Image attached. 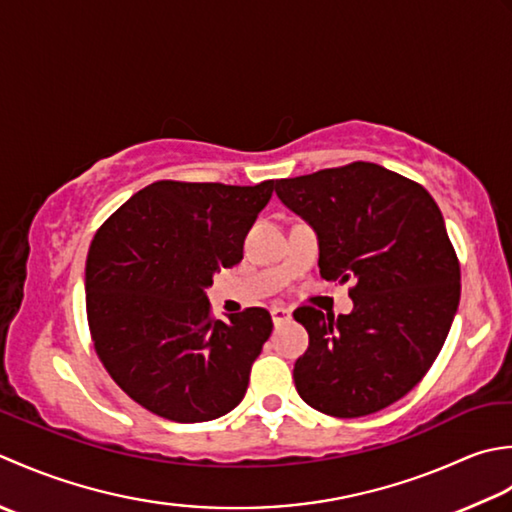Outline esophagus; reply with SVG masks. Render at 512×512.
<instances>
[{
	"label": "esophagus",
	"mask_w": 512,
	"mask_h": 512,
	"mask_svg": "<svg viewBox=\"0 0 512 512\" xmlns=\"http://www.w3.org/2000/svg\"><path fill=\"white\" fill-rule=\"evenodd\" d=\"M291 318V309L283 307V305H274L271 307V320H274V325H280V322H287Z\"/></svg>",
	"instance_id": "1"
}]
</instances>
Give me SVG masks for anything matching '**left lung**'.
<instances>
[{
  "label": "left lung",
  "mask_w": 512,
  "mask_h": 512,
  "mask_svg": "<svg viewBox=\"0 0 512 512\" xmlns=\"http://www.w3.org/2000/svg\"><path fill=\"white\" fill-rule=\"evenodd\" d=\"M276 194L318 236L325 280L351 283L353 311L298 307L309 333L294 364L298 395L333 417H362L404 398L453 325L460 263L433 196L375 163L276 181Z\"/></svg>",
  "instance_id": "left-lung-1"
}]
</instances>
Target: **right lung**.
Masks as SVG:
<instances>
[{
    "label": "right lung",
    "mask_w": 512,
    "mask_h": 512,
    "mask_svg": "<svg viewBox=\"0 0 512 512\" xmlns=\"http://www.w3.org/2000/svg\"><path fill=\"white\" fill-rule=\"evenodd\" d=\"M271 192L274 181H156L95 234L86 260L90 333L112 380L143 409L192 424L245 398L271 316L249 307L214 320L205 289L221 267L241 263Z\"/></svg>",
    "instance_id": "right-lung-1"
}]
</instances>
